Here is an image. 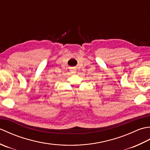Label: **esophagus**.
Wrapping results in <instances>:
<instances>
[{"mask_svg":"<svg viewBox=\"0 0 150 150\" xmlns=\"http://www.w3.org/2000/svg\"><path fill=\"white\" fill-rule=\"evenodd\" d=\"M71 72L72 73H76V70L74 69H71Z\"/></svg>","mask_w":150,"mask_h":150,"instance_id":"obj_1","label":"esophagus"}]
</instances>
